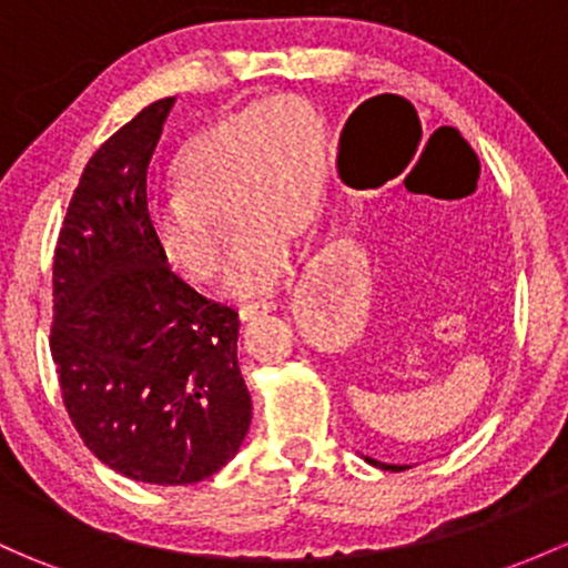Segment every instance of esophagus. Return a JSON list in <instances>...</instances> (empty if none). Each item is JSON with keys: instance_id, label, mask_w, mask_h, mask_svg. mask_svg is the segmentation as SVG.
<instances>
[{"instance_id": "1", "label": "esophagus", "mask_w": 568, "mask_h": 568, "mask_svg": "<svg viewBox=\"0 0 568 568\" xmlns=\"http://www.w3.org/2000/svg\"><path fill=\"white\" fill-rule=\"evenodd\" d=\"M272 310H277V304H274V302L242 304V307H239V318H242V321H255V318H261V315L272 313Z\"/></svg>"}]
</instances>
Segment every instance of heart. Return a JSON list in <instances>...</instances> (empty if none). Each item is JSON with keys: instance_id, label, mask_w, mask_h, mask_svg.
Here are the masks:
<instances>
[{"instance_id": "b5f03b06", "label": "heart", "mask_w": 568, "mask_h": 568, "mask_svg": "<svg viewBox=\"0 0 568 568\" xmlns=\"http://www.w3.org/2000/svg\"><path fill=\"white\" fill-rule=\"evenodd\" d=\"M326 174L329 139L310 103L277 94L225 113L179 146V190L149 209L154 247L184 280L212 283L229 247L220 223L231 217L242 244L229 294H268L283 283L288 247L313 234Z\"/></svg>"}]
</instances>
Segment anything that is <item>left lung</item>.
<instances>
[{
    "mask_svg": "<svg viewBox=\"0 0 568 568\" xmlns=\"http://www.w3.org/2000/svg\"><path fill=\"white\" fill-rule=\"evenodd\" d=\"M367 463L378 465V468H386V470H405V468H408V465H386V463H378V459H373V457H367Z\"/></svg>",
    "mask_w": 568,
    "mask_h": 568,
    "instance_id": "obj_1",
    "label": "left lung"
}]
</instances>
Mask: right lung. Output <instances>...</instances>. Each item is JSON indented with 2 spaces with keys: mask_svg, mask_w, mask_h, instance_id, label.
<instances>
[{
  "mask_svg": "<svg viewBox=\"0 0 568 568\" xmlns=\"http://www.w3.org/2000/svg\"><path fill=\"white\" fill-rule=\"evenodd\" d=\"M171 105H146L83 169L53 250L51 324L62 403L87 449L163 487L217 474L253 419L239 315L176 277L149 231L146 169Z\"/></svg>",
  "mask_w": 568,
  "mask_h": 568,
  "instance_id": "obj_1",
  "label": "right lung"
}]
</instances>
